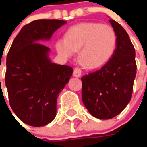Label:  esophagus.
<instances>
[{"mask_svg":"<svg viewBox=\"0 0 147 147\" xmlns=\"http://www.w3.org/2000/svg\"><path fill=\"white\" fill-rule=\"evenodd\" d=\"M81 75H82V70L80 69H78V68H76V69H74L73 71V76L75 77H80Z\"/></svg>","mask_w":147,"mask_h":147,"instance_id":"1","label":"esophagus"}]
</instances>
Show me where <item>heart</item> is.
Instances as JSON below:
<instances>
[{"label": "heart", "instance_id": "heart-1", "mask_svg": "<svg viewBox=\"0 0 147 147\" xmlns=\"http://www.w3.org/2000/svg\"><path fill=\"white\" fill-rule=\"evenodd\" d=\"M117 40L115 31L109 25L85 22L69 27L65 37L56 40L55 49L65 58L71 57L78 50L80 64L88 69H96L112 57Z\"/></svg>", "mask_w": 147, "mask_h": 147}]
</instances>
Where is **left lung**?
<instances>
[{"instance_id":"left-lung-1","label":"left lung","mask_w":147,"mask_h":147,"mask_svg":"<svg viewBox=\"0 0 147 147\" xmlns=\"http://www.w3.org/2000/svg\"><path fill=\"white\" fill-rule=\"evenodd\" d=\"M117 35V47L101 69L82 77V99L92 116L101 120L119 114L132 97L137 74L135 49L120 24L110 20Z\"/></svg>"}]
</instances>
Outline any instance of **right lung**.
<instances>
[{
    "instance_id": "right-lung-1",
    "label": "right lung",
    "mask_w": 147,
    "mask_h": 147,
    "mask_svg": "<svg viewBox=\"0 0 147 147\" xmlns=\"http://www.w3.org/2000/svg\"><path fill=\"white\" fill-rule=\"evenodd\" d=\"M65 23L36 20L26 24L8 52L5 84L9 102L16 116L28 125L42 127L55 118L59 94L73 72L71 67L52 63L49 48L38 42L49 40Z\"/></svg>"
}]
</instances>
